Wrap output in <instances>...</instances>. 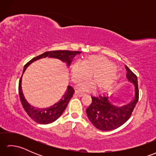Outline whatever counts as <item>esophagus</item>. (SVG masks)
Listing matches in <instances>:
<instances>
[{
  "label": "esophagus",
  "mask_w": 156,
  "mask_h": 156,
  "mask_svg": "<svg viewBox=\"0 0 156 156\" xmlns=\"http://www.w3.org/2000/svg\"><path fill=\"white\" fill-rule=\"evenodd\" d=\"M74 94L76 96H77V97H82V96L84 95V93H82V92H78V91H76Z\"/></svg>",
  "instance_id": "esophagus-1"
}]
</instances>
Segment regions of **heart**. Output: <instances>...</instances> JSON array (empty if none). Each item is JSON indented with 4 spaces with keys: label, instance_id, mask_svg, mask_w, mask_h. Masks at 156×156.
I'll return each instance as SVG.
<instances>
[{
    "label": "heart",
    "instance_id": "obj_1",
    "mask_svg": "<svg viewBox=\"0 0 156 156\" xmlns=\"http://www.w3.org/2000/svg\"><path fill=\"white\" fill-rule=\"evenodd\" d=\"M92 82L80 86V89L91 90L96 88L99 92L109 90L117 80L119 76L117 65L103 55H90L83 62H75L70 66L72 80L76 84L89 78Z\"/></svg>",
    "mask_w": 156,
    "mask_h": 156
}]
</instances>
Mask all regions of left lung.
I'll return each instance as SVG.
<instances>
[{"mask_svg": "<svg viewBox=\"0 0 156 156\" xmlns=\"http://www.w3.org/2000/svg\"><path fill=\"white\" fill-rule=\"evenodd\" d=\"M125 68L127 72L126 77L133 90L130 100L117 103L112 96L91 97L92 103L86 111L91 123L99 130L108 131L121 127L130 117L139 100L137 76L127 66Z\"/></svg>", "mask_w": 156, "mask_h": 156, "instance_id": "1", "label": "left lung"}]
</instances>
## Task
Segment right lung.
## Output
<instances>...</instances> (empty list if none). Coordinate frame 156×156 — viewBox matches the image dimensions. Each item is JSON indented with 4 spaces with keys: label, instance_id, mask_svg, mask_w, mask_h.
I'll use <instances>...</instances> for the list:
<instances>
[{
    "label": "right lung",
    "instance_id": "obj_1",
    "mask_svg": "<svg viewBox=\"0 0 156 156\" xmlns=\"http://www.w3.org/2000/svg\"><path fill=\"white\" fill-rule=\"evenodd\" d=\"M82 52L78 51L68 50L46 51L44 53V54L37 56V57L34 58L28 63H27L24 66V68H23V74L28 66L31 64L33 62L37 61L38 59L45 58L58 59L62 62H64L66 66L69 67L71 64L73 58H74L76 55L80 54ZM22 77L23 75L21 76V77L20 78L19 80V94L23 107L24 108L25 112H27V115L33 119V120L35 121L36 122H37L39 124L46 125L51 123V122L57 120V119L62 115L63 112H64L66 107L68 106V102L73 97V94L74 93V90L73 88L68 86L67 90L65 92V93L63 94L62 98L59 99L57 102H55L54 105L45 108H38L33 107L32 105L29 104L28 102L26 101L22 90Z\"/></svg>",
    "mask_w": 156,
    "mask_h": 156
}]
</instances>
